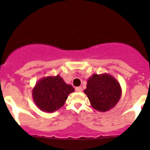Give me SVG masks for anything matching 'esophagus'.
Here are the masks:
<instances>
[{
	"instance_id": "1",
	"label": "esophagus",
	"mask_w": 150,
	"mask_h": 150,
	"mask_svg": "<svg viewBox=\"0 0 150 150\" xmlns=\"http://www.w3.org/2000/svg\"><path fill=\"white\" fill-rule=\"evenodd\" d=\"M75 91H76L77 92H82V87H77L75 88Z\"/></svg>"
}]
</instances>
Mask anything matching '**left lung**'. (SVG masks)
<instances>
[{
    "label": "left lung",
    "mask_w": 150,
    "mask_h": 150,
    "mask_svg": "<svg viewBox=\"0 0 150 150\" xmlns=\"http://www.w3.org/2000/svg\"><path fill=\"white\" fill-rule=\"evenodd\" d=\"M84 92L94 109L106 112L114 107L120 100L122 89L119 82L112 75L93 74L87 80Z\"/></svg>",
    "instance_id": "obj_1"
}]
</instances>
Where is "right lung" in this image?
I'll list each match as a JSON object with an SVG mask.
<instances>
[{"mask_svg":"<svg viewBox=\"0 0 150 150\" xmlns=\"http://www.w3.org/2000/svg\"><path fill=\"white\" fill-rule=\"evenodd\" d=\"M75 89L64 82L63 79L56 76H47L41 78L32 89V98L41 111L51 113L62 107L68 95Z\"/></svg>","mask_w":150,"mask_h":150,"instance_id":"right-lung-1","label":"right lung"}]
</instances>
